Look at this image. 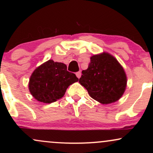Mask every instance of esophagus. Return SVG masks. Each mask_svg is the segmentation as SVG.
<instances>
[{
  "instance_id": "obj_1",
  "label": "esophagus",
  "mask_w": 153,
  "mask_h": 153,
  "mask_svg": "<svg viewBox=\"0 0 153 153\" xmlns=\"http://www.w3.org/2000/svg\"><path fill=\"white\" fill-rule=\"evenodd\" d=\"M76 76L78 77V78H80V76H81V72H80V71L77 72V73H76Z\"/></svg>"
}]
</instances>
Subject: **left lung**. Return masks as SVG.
I'll list each match as a JSON object with an SVG mask.
<instances>
[{
	"instance_id": "1",
	"label": "left lung",
	"mask_w": 153,
	"mask_h": 153,
	"mask_svg": "<svg viewBox=\"0 0 153 153\" xmlns=\"http://www.w3.org/2000/svg\"><path fill=\"white\" fill-rule=\"evenodd\" d=\"M127 82L124 68L107 52L91 57L88 69L82 71L79 79L91 97L103 104L118 101L125 91Z\"/></svg>"
}]
</instances>
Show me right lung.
<instances>
[{"label": "right lung", "instance_id": "1", "mask_svg": "<svg viewBox=\"0 0 153 153\" xmlns=\"http://www.w3.org/2000/svg\"><path fill=\"white\" fill-rule=\"evenodd\" d=\"M78 81L75 74L67 71L65 64L50 59L33 72L29 89L35 99L50 103L62 98L68 86Z\"/></svg>", "mask_w": 153, "mask_h": 153}]
</instances>
